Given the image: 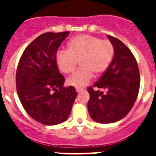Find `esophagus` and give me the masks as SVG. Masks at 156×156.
Wrapping results in <instances>:
<instances>
[{
    "mask_svg": "<svg viewBox=\"0 0 156 156\" xmlns=\"http://www.w3.org/2000/svg\"><path fill=\"white\" fill-rule=\"evenodd\" d=\"M76 92H77V93H80V92L83 91V90H84V89H83V88L76 87Z\"/></svg>",
    "mask_w": 156,
    "mask_h": 156,
    "instance_id": "obj_1",
    "label": "esophagus"
}]
</instances>
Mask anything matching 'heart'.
<instances>
[{
  "instance_id": "obj_1",
  "label": "heart",
  "mask_w": 156,
  "mask_h": 156,
  "mask_svg": "<svg viewBox=\"0 0 156 156\" xmlns=\"http://www.w3.org/2000/svg\"><path fill=\"white\" fill-rule=\"evenodd\" d=\"M114 55V48L108 41L90 35L73 37L68 44V50H59L56 61L63 73L73 72L77 61L80 69L67 79V83L75 87H83L93 77L101 75L108 68Z\"/></svg>"
}]
</instances>
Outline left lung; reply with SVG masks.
<instances>
[{"instance_id": "left-lung-1", "label": "left lung", "mask_w": 156, "mask_h": 156, "mask_svg": "<svg viewBox=\"0 0 156 156\" xmlns=\"http://www.w3.org/2000/svg\"><path fill=\"white\" fill-rule=\"evenodd\" d=\"M114 48V57L108 68L88 88L87 108L91 119L100 123H112L124 118L134 105L140 88L137 61L126 45L115 37L107 36Z\"/></svg>"}]
</instances>
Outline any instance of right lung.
<instances>
[{
  "instance_id": "obj_1",
  "label": "right lung",
  "mask_w": 156,
  "mask_h": 156,
  "mask_svg": "<svg viewBox=\"0 0 156 156\" xmlns=\"http://www.w3.org/2000/svg\"><path fill=\"white\" fill-rule=\"evenodd\" d=\"M69 32L45 33L26 48L18 65L16 89L27 113L48 126L68 119L76 98L73 86L64 87L65 78L56 62L58 48Z\"/></svg>"
}]
</instances>
